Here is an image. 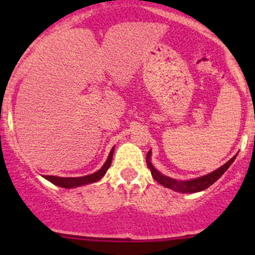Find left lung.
I'll return each instance as SVG.
<instances>
[{"mask_svg":"<svg viewBox=\"0 0 255 255\" xmlns=\"http://www.w3.org/2000/svg\"><path fill=\"white\" fill-rule=\"evenodd\" d=\"M150 150L148 151L146 154V165L148 168L150 169V173L153 175L154 180L158 181L159 184L163 185V186L168 187V189L174 190V191L177 192H182V194H194V192H199L202 191V190H206L207 187H210L211 185L215 184L221 176L225 174V171L227 170L228 168L231 166V164L235 161L236 156H233L231 160H228L225 165H222L221 168H218L217 170H215L213 173L207 174V175L201 176V177H197V179L194 180H189V181H177L175 179H171V177L163 175V174L159 173L150 163Z\"/></svg>","mask_w":255,"mask_h":255,"instance_id":"1","label":"left lung"}]
</instances>
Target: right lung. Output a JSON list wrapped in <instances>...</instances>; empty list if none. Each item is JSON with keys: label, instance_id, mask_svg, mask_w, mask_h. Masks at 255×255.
<instances>
[{"label": "right lung", "instance_id": "add662e5", "mask_svg": "<svg viewBox=\"0 0 255 255\" xmlns=\"http://www.w3.org/2000/svg\"><path fill=\"white\" fill-rule=\"evenodd\" d=\"M112 155H113V148L110 151V155L107 158L106 163L104 164L101 169L99 171L94 174H90V175L86 176H81V177H60V176H51V175H44L45 179L48 181L53 182L54 185L60 187H66V189H70V187H76V186H81V185H87L91 184V182H96L101 179L102 176L106 174V171L109 170L110 165H111L112 161Z\"/></svg>", "mask_w": 255, "mask_h": 255}]
</instances>
